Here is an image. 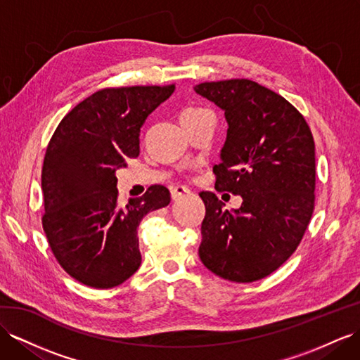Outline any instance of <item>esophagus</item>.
Segmentation results:
<instances>
[{
    "mask_svg": "<svg viewBox=\"0 0 360 360\" xmlns=\"http://www.w3.org/2000/svg\"><path fill=\"white\" fill-rule=\"evenodd\" d=\"M187 193H190V190H188L187 187H184V186H176V187H172V190H170V195H172V199H173V200H178L179 198L186 196Z\"/></svg>",
    "mask_w": 360,
    "mask_h": 360,
    "instance_id": "esophagus-1",
    "label": "esophagus"
}]
</instances>
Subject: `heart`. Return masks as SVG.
Listing matches in <instances>:
<instances>
[{
	"label": "heart",
	"mask_w": 360,
	"mask_h": 360,
	"mask_svg": "<svg viewBox=\"0 0 360 360\" xmlns=\"http://www.w3.org/2000/svg\"><path fill=\"white\" fill-rule=\"evenodd\" d=\"M188 110H200V108H187L184 112H188Z\"/></svg>",
	"instance_id": "b5f03b06"
}]
</instances>
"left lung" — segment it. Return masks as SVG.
<instances>
[{
	"mask_svg": "<svg viewBox=\"0 0 360 360\" xmlns=\"http://www.w3.org/2000/svg\"><path fill=\"white\" fill-rule=\"evenodd\" d=\"M195 91L228 123L222 162L213 169L216 190L243 199L228 211L214 193H199L205 204L199 257L225 280H262L295 252L310 222L315 141L298 110L257 82H205Z\"/></svg>",
	"mask_w": 360,
	"mask_h": 360,
	"instance_id": "obj_1",
	"label": "left lung"
}]
</instances>
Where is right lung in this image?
<instances>
[{"instance_id":"right-lung-1","label":"right lung","mask_w":360,"mask_h":360,"mask_svg":"<svg viewBox=\"0 0 360 360\" xmlns=\"http://www.w3.org/2000/svg\"><path fill=\"white\" fill-rule=\"evenodd\" d=\"M173 91L174 85L97 91L51 136L42 167V226L59 264L89 288H115L138 271L136 228L147 213L170 204L169 190L152 186L120 207L115 172L140 155L141 126Z\"/></svg>"}]
</instances>
